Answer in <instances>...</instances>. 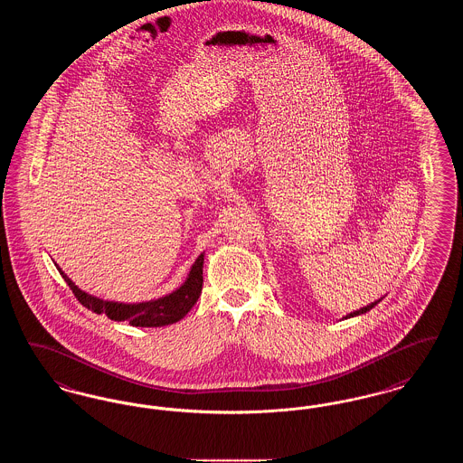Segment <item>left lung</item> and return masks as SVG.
Here are the masks:
<instances>
[{
	"instance_id": "1",
	"label": "left lung",
	"mask_w": 463,
	"mask_h": 463,
	"mask_svg": "<svg viewBox=\"0 0 463 463\" xmlns=\"http://www.w3.org/2000/svg\"><path fill=\"white\" fill-rule=\"evenodd\" d=\"M383 298V297H382ZM382 298H378V300H374V302H372L370 306H366V307L359 308V310H354V312H351V314H347L344 319H349V317H354V316H361V314H364V312H368V310H372V308L378 304V302H382Z\"/></svg>"
}]
</instances>
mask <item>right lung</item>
I'll return each instance as SVG.
<instances>
[{
    "label": "right lung",
    "mask_w": 463,
    "mask_h": 463,
    "mask_svg": "<svg viewBox=\"0 0 463 463\" xmlns=\"http://www.w3.org/2000/svg\"><path fill=\"white\" fill-rule=\"evenodd\" d=\"M203 262H204V253L199 255L196 262L191 267L185 281L176 288L175 291L155 300L138 302V304L110 302V300L93 297L76 287L67 278V274H64V270L59 265H55L81 306L93 310L95 314H106L112 321H127L132 326H140V328H159V326H168L180 321L198 302L201 289H203Z\"/></svg>",
    "instance_id": "add662e5"
}]
</instances>
